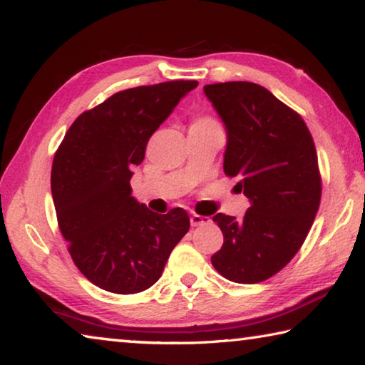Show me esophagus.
Listing matches in <instances>:
<instances>
[{
	"instance_id": "esophagus-1",
	"label": "esophagus",
	"mask_w": 365,
	"mask_h": 365,
	"mask_svg": "<svg viewBox=\"0 0 365 365\" xmlns=\"http://www.w3.org/2000/svg\"><path fill=\"white\" fill-rule=\"evenodd\" d=\"M209 222H211V219L206 217V215H197V214H193L190 217V224L191 227H201V225H207Z\"/></svg>"
}]
</instances>
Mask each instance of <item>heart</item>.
I'll use <instances>...</instances> for the list:
<instances>
[{"mask_svg": "<svg viewBox=\"0 0 365 365\" xmlns=\"http://www.w3.org/2000/svg\"><path fill=\"white\" fill-rule=\"evenodd\" d=\"M207 125H214V122L211 119H206V117H201V119H196L191 127H207Z\"/></svg>", "mask_w": 365, "mask_h": 365, "instance_id": "1", "label": "heart"}]
</instances>
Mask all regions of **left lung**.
I'll return each instance as SVG.
<instances>
[{
	"mask_svg": "<svg viewBox=\"0 0 365 365\" xmlns=\"http://www.w3.org/2000/svg\"><path fill=\"white\" fill-rule=\"evenodd\" d=\"M227 130L224 172L248 197L243 219L215 214L224 245L214 269L237 283L270 279L292 261L319 211L316 146L298 113L251 82L205 86Z\"/></svg>",
	"mask_w": 365,
	"mask_h": 365,
	"instance_id": "8db88e82",
	"label": "left lung"
}]
</instances>
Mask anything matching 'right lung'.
Wrapping results in <instances>:
<instances>
[{
  "label": "right lung",
  "instance_id": "1",
  "mask_svg": "<svg viewBox=\"0 0 365 365\" xmlns=\"http://www.w3.org/2000/svg\"><path fill=\"white\" fill-rule=\"evenodd\" d=\"M196 86V80H172L119 91L80 114L56 151L51 193L59 230L73 264L106 292L153 287L188 232L185 209L150 211L132 196L130 178L148 140Z\"/></svg>",
  "mask_w": 365,
  "mask_h": 365
}]
</instances>
